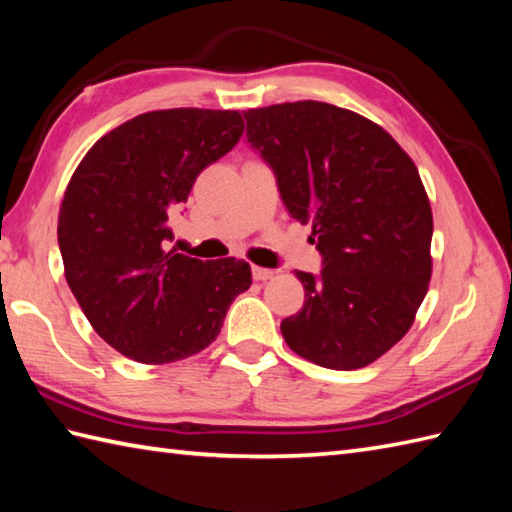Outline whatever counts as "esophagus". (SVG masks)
<instances>
[{
  "label": "esophagus",
  "instance_id": "esophagus-1",
  "mask_svg": "<svg viewBox=\"0 0 512 512\" xmlns=\"http://www.w3.org/2000/svg\"><path fill=\"white\" fill-rule=\"evenodd\" d=\"M273 277H275V270L253 266V279L255 281H268V279H273Z\"/></svg>",
  "mask_w": 512,
  "mask_h": 512
}]
</instances>
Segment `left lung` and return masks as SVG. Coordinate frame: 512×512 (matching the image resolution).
Masks as SVG:
<instances>
[{
	"label": "left lung",
	"mask_w": 512,
	"mask_h": 512,
	"mask_svg": "<svg viewBox=\"0 0 512 512\" xmlns=\"http://www.w3.org/2000/svg\"><path fill=\"white\" fill-rule=\"evenodd\" d=\"M288 213L312 224L323 270H295L306 303L281 321L292 352L365 367L411 328L431 279L433 220L418 169L383 127L319 101L244 112Z\"/></svg>",
	"instance_id": "left-lung-1"
}]
</instances>
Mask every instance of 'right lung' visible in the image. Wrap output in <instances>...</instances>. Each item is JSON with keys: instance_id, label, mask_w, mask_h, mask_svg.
I'll use <instances>...</instances> for the list:
<instances>
[{"instance_id": "obj_1", "label": "right lung", "mask_w": 512, "mask_h": 512, "mask_svg": "<svg viewBox=\"0 0 512 512\" xmlns=\"http://www.w3.org/2000/svg\"><path fill=\"white\" fill-rule=\"evenodd\" d=\"M231 110L140 114L96 143L65 189V279L96 334L138 363L165 365L209 347L253 284L244 259L215 262L169 248L195 178L242 136Z\"/></svg>"}]
</instances>
